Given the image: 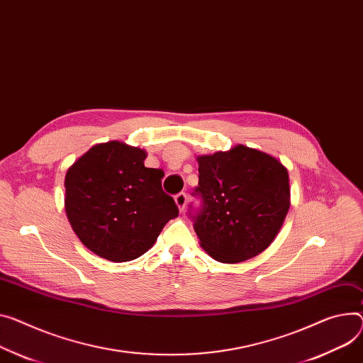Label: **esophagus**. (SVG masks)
<instances>
[{
	"label": "esophagus",
	"instance_id": "34e87169",
	"mask_svg": "<svg viewBox=\"0 0 363 363\" xmlns=\"http://www.w3.org/2000/svg\"><path fill=\"white\" fill-rule=\"evenodd\" d=\"M174 201H176V205L179 206L180 212H183V209H184V206H186V202H187V194H186L184 191L177 193L176 196H174Z\"/></svg>",
	"mask_w": 363,
	"mask_h": 363
}]
</instances>
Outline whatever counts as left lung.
I'll list each match as a JSON object with an SVG mask.
<instances>
[{
  "label": "left lung",
  "mask_w": 363,
  "mask_h": 363,
  "mask_svg": "<svg viewBox=\"0 0 363 363\" xmlns=\"http://www.w3.org/2000/svg\"><path fill=\"white\" fill-rule=\"evenodd\" d=\"M199 183L189 205L201 245L220 263L260 255L281 230L289 209V177L282 162L262 151L237 145L202 155Z\"/></svg>",
  "instance_id": "1"
}]
</instances>
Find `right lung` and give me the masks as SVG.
Returning <instances> with one entry per match:
<instances>
[{"instance_id":"add662e5","label":"right lung","mask_w":363,"mask_h":363,"mask_svg":"<svg viewBox=\"0 0 363 363\" xmlns=\"http://www.w3.org/2000/svg\"><path fill=\"white\" fill-rule=\"evenodd\" d=\"M144 150L111 141L94 145L65 177V211L81 242L110 262L151 248L179 208L161 186L164 173L144 165Z\"/></svg>"}]
</instances>
